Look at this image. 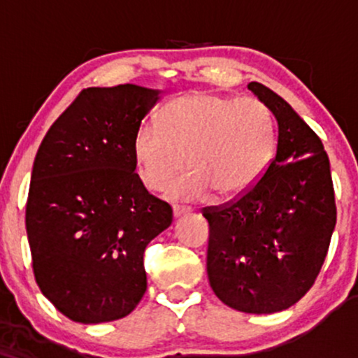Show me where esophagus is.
<instances>
[{"instance_id":"esophagus-1","label":"esophagus","mask_w":358,"mask_h":358,"mask_svg":"<svg viewBox=\"0 0 358 358\" xmlns=\"http://www.w3.org/2000/svg\"><path fill=\"white\" fill-rule=\"evenodd\" d=\"M188 212H190V208H188V207H182V205H173V215L175 217H182Z\"/></svg>"}]
</instances>
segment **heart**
Here are the masks:
<instances>
[{"label": "heart", "mask_w": 358, "mask_h": 358, "mask_svg": "<svg viewBox=\"0 0 358 358\" xmlns=\"http://www.w3.org/2000/svg\"><path fill=\"white\" fill-rule=\"evenodd\" d=\"M276 121L256 97L195 92L170 101L158 122H145L133 139L139 180L175 200H203L245 193L264 176L276 153Z\"/></svg>", "instance_id": "heart-1"}]
</instances>
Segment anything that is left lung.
Instances as JSON below:
<instances>
[{
  "label": "left lung",
  "instance_id": "8db88e82",
  "mask_svg": "<svg viewBox=\"0 0 358 358\" xmlns=\"http://www.w3.org/2000/svg\"><path fill=\"white\" fill-rule=\"evenodd\" d=\"M248 87L278 121V150L250 190L205 207L207 274L222 303L268 315L315 285L336 224L330 159L322 139L287 102L259 82Z\"/></svg>",
  "mask_w": 358,
  "mask_h": 358
}]
</instances>
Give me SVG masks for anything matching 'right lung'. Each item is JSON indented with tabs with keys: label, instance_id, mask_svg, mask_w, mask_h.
Returning a JSON list of instances; mask_svg holds the SVG:
<instances>
[{
	"label": "right lung",
	"instance_id": "right-lung-1",
	"mask_svg": "<svg viewBox=\"0 0 358 358\" xmlns=\"http://www.w3.org/2000/svg\"><path fill=\"white\" fill-rule=\"evenodd\" d=\"M158 94L134 84L84 89L36 151L24 212L31 268L72 322H113L138 306L143 254L173 219L134 173V134Z\"/></svg>",
	"mask_w": 358,
	"mask_h": 358
}]
</instances>
